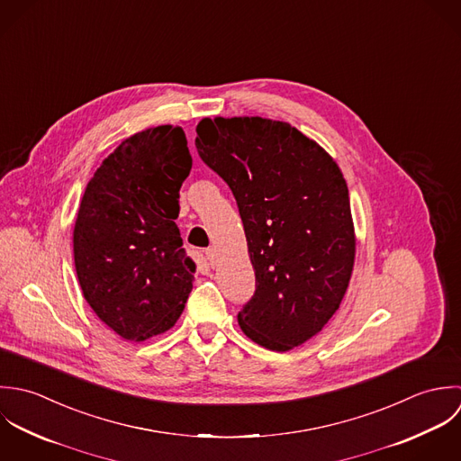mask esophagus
Segmentation results:
<instances>
[{
	"label": "esophagus",
	"mask_w": 461,
	"mask_h": 461,
	"mask_svg": "<svg viewBox=\"0 0 461 461\" xmlns=\"http://www.w3.org/2000/svg\"><path fill=\"white\" fill-rule=\"evenodd\" d=\"M204 260H206V264L210 266V267H215V262H217V253H215V249L213 248H208V249H204Z\"/></svg>",
	"instance_id": "34e87169"
}]
</instances>
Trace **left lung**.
<instances>
[{
  "label": "left lung",
  "instance_id": "left-lung-1",
  "mask_svg": "<svg viewBox=\"0 0 461 461\" xmlns=\"http://www.w3.org/2000/svg\"><path fill=\"white\" fill-rule=\"evenodd\" d=\"M201 160L231 188L257 276L240 330L285 353L315 337L339 310L357 237L349 190L333 157L288 122L204 117Z\"/></svg>",
  "mask_w": 461,
  "mask_h": 461
}]
</instances>
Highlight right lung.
<instances>
[{
    "instance_id": "add662e5",
    "label": "right lung",
    "mask_w": 461,
    "mask_h": 461,
    "mask_svg": "<svg viewBox=\"0 0 461 461\" xmlns=\"http://www.w3.org/2000/svg\"><path fill=\"white\" fill-rule=\"evenodd\" d=\"M190 167L180 126L148 128L103 160L80 201L77 276L94 313L124 340L160 335L184 312L195 264L175 219Z\"/></svg>"
}]
</instances>
